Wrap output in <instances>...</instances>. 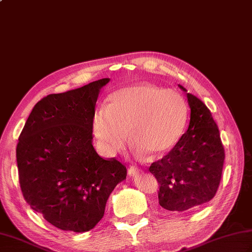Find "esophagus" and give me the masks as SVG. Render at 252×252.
I'll list each match as a JSON object with an SVG mask.
<instances>
[{"mask_svg": "<svg viewBox=\"0 0 252 252\" xmlns=\"http://www.w3.org/2000/svg\"><path fill=\"white\" fill-rule=\"evenodd\" d=\"M140 173H141V171L134 167H131L129 170H127V174H129L130 176H136Z\"/></svg>", "mask_w": 252, "mask_h": 252, "instance_id": "1", "label": "esophagus"}]
</instances>
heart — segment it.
<instances>
[{
	"label": "heart",
	"mask_w": 252,
	"mask_h": 252,
	"mask_svg": "<svg viewBox=\"0 0 252 252\" xmlns=\"http://www.w3.org/2000/svg\"><path fill=\"white\" fill-rule=\"evenodd\" d=\"M108 106L95 111L92 129L107 156L129 143L152 158L169 154L183 134L189 108L178 91L142 83L109 96Z\"/></svg>",
	"instance_id": "1"
}]
</instances>
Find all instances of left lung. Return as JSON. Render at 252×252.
<instances>
[{"mask_svg":"<svg viewBox=\"0 0 252 252\" xmlns=\"http://www.w3.org/2000/svg\"><path fill=\"white\" fill-rule=\"evenodd\" d=\"M186 95L189 129L172 151L149 167L159 183V205L169 211H185L210 201L220 185L225 158L210 110L196 96Z\"/></svg>","mask_w":252,"mask_h":252,"instance_id":"1","label":"left lung"}]
</instances>
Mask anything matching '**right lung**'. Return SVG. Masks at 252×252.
Segmentation results:
<instances>
[{
  "instance_id": "right-lung-1",
  "label": "right lung",
  "mask_w": 252,
  "mask_h": 252,
  "mask_svg": "<svg viewBox=\"0 0 252 252\" xmlns=\"http://www.w3.org/2000/svg\"><path fill=\"white\" fill-rule=\"evenodd\" d=\"M108 78L37 101L18 138L20 189L32 210L57 228L88 232L104 217L106 202L126 168L103 159L92 145V119Z\"/></svg>"
}]
</instances>
